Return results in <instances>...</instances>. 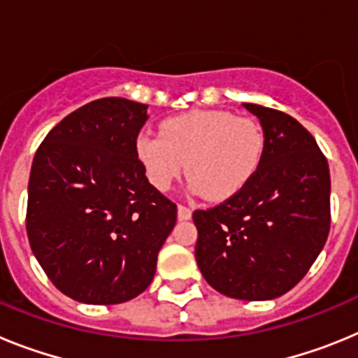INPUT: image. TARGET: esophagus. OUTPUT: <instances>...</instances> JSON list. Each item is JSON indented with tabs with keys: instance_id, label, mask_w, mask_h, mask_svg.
Listing matches in <instances>:
<instances>
[{
	"instance_id": "1",
	"label": "esophagus",
	"mask_w": 358,
	"mask_h": 358,
	"mask_svg": "<svg viewBox=\"0 0 358 358\" xmlns=\"http://www.w3.org/2000/svg\"><path fill=\"white\" fill-rule=\"evenodd\" d=\"M177 218H179V220H188V218H192V210L182 206V204H179V206H177Z\"/></svg>"
}]
</instances>
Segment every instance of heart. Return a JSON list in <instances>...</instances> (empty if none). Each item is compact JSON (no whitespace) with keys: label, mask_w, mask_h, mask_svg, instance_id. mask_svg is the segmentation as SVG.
I'll return each mask as SVG.
<instances>
[{"label":"heart","mask_w":358,"mask_h":358,"mask_svg":"<svg viewBox=\"0 0 358 358\" xmlns=\"http://www.w3.org/2000/svg\"><path fill=\"white\" fill-rule=\"evenodd\" d=\"M264 132L226 110H189L169 118L161 134L141 132L136 156L154 188L169 189L186 164L189 186L208 201H227L260 169Z\"/></svg>","instance_id":"obj_1"}]
</instances>
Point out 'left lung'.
<instances>
[{
	"mask_svg": "<svg viewBox=\"0 0 358 358\" xmlns=\"http://www.w3.org/2000/svg\"><path fill=\"white\" fill-rule=\"evenodd\" d=\"M265 147L260 169L235 197L197 210L195 260L224 296L265 301L303 280L330 233V169L292 116L256 103Z\"/></svg>",
	"mask_w": 358,
	"mask_h": 358,
	"instance_id": "left-lung-1",
	"label": "left lung"
}]
</instances>
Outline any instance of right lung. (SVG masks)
Instances as JSON below:
<instances>
[{"instance_id": "1", "label": "right lung", "mask_w": 358, "mask_h": 358, "mask_svg": "<svg viewBox=\"0 0 358 358\" xmlns=\"http://www.w3.org/2000/svg\"><path fill=\"white\" fill-rule=\"evenodd\" d=\"M147 107L116 96L85 103L48 132L31 163L30 248L75 301L118 305L140 296L176 226L177 206L136 156Z\"/></svg>"}]
</instances>
